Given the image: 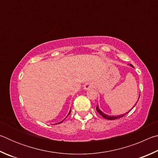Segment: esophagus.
Listing matches in <instances>:
<instances>
[{"label": "esophagus", "mask_w": 158, "mask_h": 158, "mask_svg": "<svg viewBox=\"0 0 158 158\" xmlns=\"http://www.w3.org/2000/svg\"><path fill=\"white\" fill-rule=\"evenodd\" d=\"M93 87V84L90 82H88V83H85V85H84V90H89L90 89V88Z\"/></svg>", "instance_id": "esophagus-1"}]
</instances>
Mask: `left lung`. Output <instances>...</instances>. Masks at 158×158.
Masks as SVG:
<instances>
[{
    "label": "left lung",
    "instance_id": "left-lung-1",
    "mask_svg": "<svg viewBox=\"0 0 158 158\" xmlns=\"http://www.w3.org/2000/svg\"><path fill=\"white\" fill-rule=\"evenodd\" d=\"M130 65L131 66V67H132V68H134L133 67V65H131V64H130ZM136 105H135V106ZM133 106V107H134ZM96 110L98 111V112L99 114H100L102 116L103 118H106V119H107V120H115V119H118V118H122V117H123L124 116H125V115H126L128 112H127L126 114H123V115H119V116H109V115H106V114H104L102 111L100 109H99V106H98V105L96 106Z\"/></svg>",
    "mask_w": 158,
    "mask_h": 158
}]
</instances>
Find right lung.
I'll list each match as a JSON object with an SVG mask.
<instances>
[{"instance_id":"add662e5","label":"right lung","mask_w":158,"mask_h":158,"mask_svg":"<svg viewBox=\"0 0 158 158\" xmlns=\"http://www.w3.org/2000/svg\"><path fill=\"white\" fill-rule=\"evenodd\" d=\"M70 112H71V109H70V110H69V114H68V115L69 114H70ZM63 121H64V120H63ZM63 121H60V123H58V124H59V123H62ZM56 124H57V123H56Z\"/></svg>"}]
</instances>
